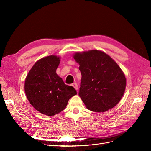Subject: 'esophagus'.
Instances as JSON below:
<instances>
[{"instance_id": "1", "label": "esophagus", "mask_w": 151, "mask_h": 151, "mask_svg": "<svg viewBox=\"0 0 151 151\" xmlns=\"http://www.w3.org/2000/svg\"><path fill=\"white\" fill-rule=\"evenodd\" d=\"M72 86L76 89V90H77V89H78V85H77V84H76V83H74V84L72 85Z\"/></svg>"}]
</instances>
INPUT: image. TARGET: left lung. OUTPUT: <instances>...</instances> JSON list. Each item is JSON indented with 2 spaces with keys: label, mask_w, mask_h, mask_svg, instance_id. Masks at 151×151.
Returning a JSON list of instances; mask_svg holds the SVG:
<instances>
[{
  "label": "left lung",
  "mask_w": 151,
  "mask_h": 151,
  "mask_svg": "<svg viewBox=\"0 0 151 151\" xmlns=\"http://www.w3.org/2000/svg\"><path fill=\"white\" fill-rule=\"evenodd\" d=\"M82 78L79 96L88 110L104 112L115 106L123 96L126 78L117 63L104 52H76Z\"/></svg>",
  "instance_id": "1"
}]
</instances>
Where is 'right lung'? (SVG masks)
<instances>
[{"label": "right lung", "mask_w": 151, "mask_h": 151, "mask_svg": "<svg viewBox=\"0 0 151 151\" xmlns=\"http://www.w3.org/2000/svg\"><path fill=\"white\" fill-rule=\"evenodd\" d=\"M60 57L51 55L35 63L25 79L24 91L31 105L41 114L53 116L65 108L76 91L56 74Z\"/></svg>", "instance_id": "obj_1"}]
</instances>
